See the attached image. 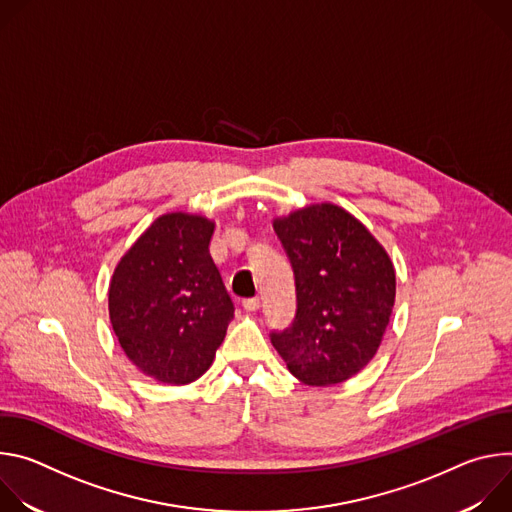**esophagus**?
<instances>
[{
	"label": "esophagus",
	"instance_id": "34e87169",
	"mask_svg": "<svg viewBox=\"0 0 512 512\" xmlns=\"http://www.w3.org/2000/svg\"><path fill=\"white\" fill-rule=\"evenodd\" d=\"M243 308H245L247 312H257V310H259V300H257V298L243 300Z\"/></svg>",
	"mask_w": 512,
	"mask_h": 512
}]
</instances>
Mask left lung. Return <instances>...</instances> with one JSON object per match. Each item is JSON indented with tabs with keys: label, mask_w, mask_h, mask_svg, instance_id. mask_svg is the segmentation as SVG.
Masks as SVG:
<instances>
[{
	"label": "left lung",
	"mask_w": 512,
	"mask_h": 512,
	"mask_svg": "<svg viewBox=\"0 0 512 512\" xmlns=\"http://www.w3.org/2000/svg\"><path fill=\"white\" fill-rule=\"evenodd\" d=\"M294 267L298 314L271 334L287 371L310 387L360 373L377 354L395 306V267L356 216L332 202L273 218Z\"/></svg>",
	"instance_id": "obj_1"
}]
</instances>
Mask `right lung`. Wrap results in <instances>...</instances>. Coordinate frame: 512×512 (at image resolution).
<instances>
[{"mask_svg":"<svg viewBox=\"0 0 512 512\" xmlns=\"http://www.w3.org/2000/svg\"><path fill=\"white\" fill-rule=\"evenodd\" d=\"M214 221L166 212L115 265L109 320L135 367L164 385L200 379L235 316L208 245Z\"/></svg>","mask_w":512,"mask_h":512,"instance_id":"1","label":"right lung"}]
</instances>
